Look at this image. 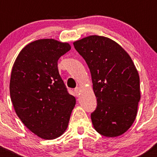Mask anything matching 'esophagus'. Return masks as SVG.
Wrapping results in <instances>:
<instances>
[{"label": "esophagus", "instance_id": "obj_1", "mask_svg": "<svg viewBox=\"0 0 157 157\" xmlns=\"http://www.w3.org/2000/svg\"><path fill=\"white\" fill-rule=\"evenodd\" d=\"M80 87H77L74 89V93H75L76 96H78L80 95Z\"/></svg>", "mask_w": 157, "mask_h": 157}]
</instances>
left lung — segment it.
Here are the masks:
<instances>
[{"label": "left lung", "instance_id": "8db88e82", "mask_svg": "<svg viewBox=\"0 0 157 157\" xmlns=\"http://www.w3.org/2000/svg\"><path fill=\"white\" fill-rule=\"evenodd\" d=\"M74 46L87 64L97 98L93 127L105 137L121 135L134 123L140 99V77L131 57L104 36H88Z\"/></svg>", "mask_w": 157, "mask_h": 157}]
</instances>
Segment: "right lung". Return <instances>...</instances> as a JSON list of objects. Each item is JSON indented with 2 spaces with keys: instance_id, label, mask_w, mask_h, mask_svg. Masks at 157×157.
<instances>
[{
  "instance_id": "add662e5",
  "label": "right lung",
  "mask_w": 157,
  "mask_h": 157,
  "mask_svg": "<svg viewBox=\"0 0 157 157\" xmlns=\"http://www.w3.org/2000/svg\"><path fill=\"white\" fill-rule=\"evenodd\" d=\"M71 45L52 39L25 46L11 72L10 93L17 116L39 137L52 140L67 129L76 99L58 72V61Z\"/></svg>"
}]
</instances>
